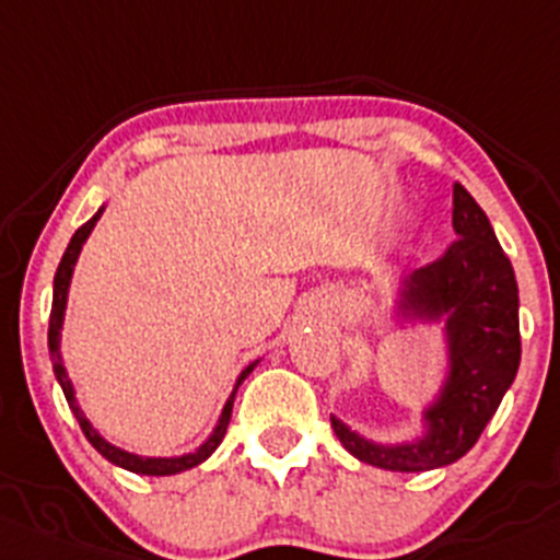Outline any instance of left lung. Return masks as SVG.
Wrapping results in <instances>:
<instances>
[{"mask_svg":"<svg viewBox=\"0 0 560 560\" xmlns=\"http://www.w3.org/2000/svg\"><path fill=\"white\" fill-rule=\"evenodd\" d=\"M456 242L443 258L398 283L396 318L443 324L448 371L407 443H376L329 415L354 459L393 472L454 465L478 443L520 369V291L492 225L470 191L454 184Z\"/></svg>","mask_w":560,"mask_h":560,"instance_id":"left-lung-1","label":"left lung"}]
</instances>
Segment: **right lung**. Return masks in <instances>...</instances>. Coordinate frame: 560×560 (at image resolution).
Returning <instances> with one entry per match:
<instances>
[{
  "label": "right lung",
  "mask_w": 560,
  "mask_h": 560,
  "mask_svg": "<svg viewBox=\"0 0 560 560\" xmlns=\"http://www.w3.org/2000/svg\"><path fill=\"white\" fill-rule=\"evenodd\" d=\"M101 214H104V206H101V209L95 211L93 220H88L82 228H79L77 233H73L71 244H68L66 255H62L60 266H57V275H55V300H51V316H49V354H51V369H55L57 382H60L62 393H66L68 407H71V412L77 415L79 425H82L84 436H88V443L93 445V448L98 451V454L104 456L106 462H112V465H117V467H124V470H129V472H140V476H175V472H184V470H191V467H197V465H200V462H206L211 454H214L217 448H220L222 436H225V431H228V423H231L233 398H236L238 385H242V382L247 380L249 374H253V369H255V365H258V360H255V363H249L247 369H244L242 374H238L236 385H233V393H231V396H228L225 407H222V415H220V420H217L214 431H211L209 440H206V443L200 445V448L191 451V454H184V456H140V454H131V451L117 448V445H112L109 440H104V436L98 434V429H93V423H90V420L84 418L82 407H79V401H77V393H73L71 376H68L66 365H62V354H60L62 322H66L68 289H71L73 266H77L79 253H82L84 242H88V236H90V233H93L95 222L101 220Z\"/></svg>",
  "instance_id": "right-lung-1"
}]
</instances>
